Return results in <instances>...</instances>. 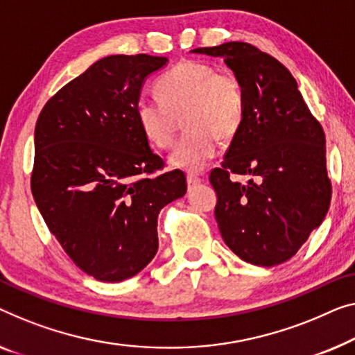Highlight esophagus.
<instances>
[{
  "label": "esophagus",
  "instance_id": "1",
  "mask_svg": "<svg viewBox=\"0 0 355 355\" xmlns=\"http://www.w3.org/2000/svg\"><path fill=\"white\" fill-rule=\"evenodd\" d=\"M187 183H188V188H193V187H196V184L200 183V178L198 175H193V173H188Z\"/></svg>",
  "mask_w": 355,
  "mask_h": 355
}]
</instances>
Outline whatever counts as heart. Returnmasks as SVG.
I'll use <instances>...</instances> for the list:
<instances>
[{
    "label": "heart",
    "mask_w": 355,
    "mask_h": 355,
    "mask_svg": "<svg viewBox=\"0 0 355 355\" xmlns=\"http://www.w3.org/2000/svg\"><path fill=\"white\" fill-rule=\"evenodd\" d=\"M159 98H141L135 118L141 134L156 148H168L175 137V118L182 114L188 132L171 155L172 166L199 172L216 156L218 140L239 132L245 113L242 84L230 70H215L207 62L184 60L157 79Z\"/></svg>",
    "instance_id": "heart-1"
}]
</instances>
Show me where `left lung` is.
Masks as SVG:
<instances>
[{
  "label": "left lung",
  "instance_id": "obj_1",
  "mask_svg": "<svg viewBox=\"0 0 355 355\" xmlns=\"http://www.w3.org/2000/svg\"><path fill=\"white\" fill-rule=\"evenodd\" d=\"M193 52L223 57L245 97L241 129L209 177L221 237L241 260L276 266L300 250L329 211L324 129L292 73L266 52L239 41ZM234 175L251 180L242 185Z\"/></svg>",
  "mask_w": 355,
  "mask_h": 355
}]
</instances>
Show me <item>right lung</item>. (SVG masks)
Listing matches in <instances>:
<instances>
[{"label": "right lung", "mask_w": 355, "mask_h": 355, "mask_svg": "<svg viewBox=\"0 0 355 355\" xmlns=\"http://www.w3.org/2000/svg\"><path fill=\"white\" fill-rule=\"evenodd\" d=\"M167 57L108 55L47 100L35 127L31 193L73 263L121 282L155 258L157 215L187 193L182 171L164 168L135 118L146 76Z\"/></svg>", "instance_id": "add662e5"}]
</instances>
